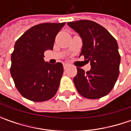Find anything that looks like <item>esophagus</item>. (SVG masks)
Listing matches in <instances>:
<instances>
[{"label": "esophagus", "mask_w": 131, "mask_h": 131, "mask_svg": "<svg viewBox=\"0 0 131 131\" xmlns=\"http://www.w3.org/2000/svg\"><path fill=\"white\" fill-rule=\"evenodd\" d=\"M68 66H69V65H68V64H66V63L63 64V68H64L65 70H66Z\"/></svg>", "instance_id": "obj_1"}]
</instances>
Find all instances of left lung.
<instances>
[{"instance_id": "8db88e82", "label": "left lung", "mask_w": 131, "mask_h": 131, "mask_svg": "<svg viewBox=\"0 0 131 131\" xmlns=\"http://www.w3.org/2000/svg\"><path fill=\"white\" fill-rule=\"evenodd\" d=\"M67 25L82 39L80 56L83 55L91 66L87 72L77 68L75 87L84 98H102L111 92L119 77L120 55L117 42L106 28L93 21L82 19Z\"/></svg>"}]
</instances>
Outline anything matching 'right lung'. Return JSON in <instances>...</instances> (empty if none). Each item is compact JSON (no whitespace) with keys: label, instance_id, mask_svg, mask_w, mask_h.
Here are the masks:
<instances>
[{"label":"right lung","instance_id":"obj_1","mask_svg":"<svg viewBox=\"0 0 131 131\" xmlns=\"http://www.w3.org/2000/svg\"><path fill=\"white\" fill-rule=\"evenodd\" d=\"M65 24L36 25L16 41L10 72L24 98L42 102L53 98L57 93L63 73V64L46 63L43 57L46 50L53 49L55 37Z\"/></svg>","mask_w":131,"mask_h":131}]
</instances>
